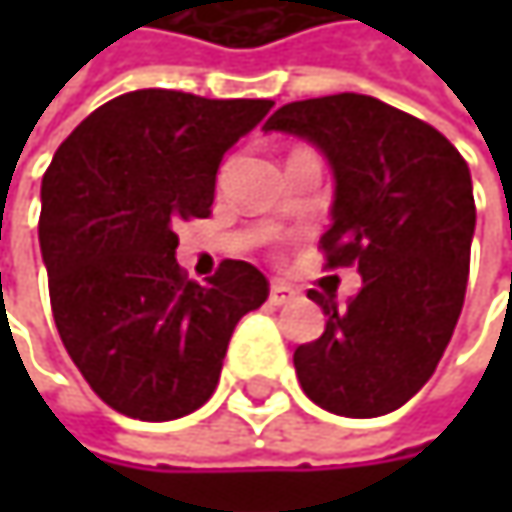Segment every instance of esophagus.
Listing matches in <instances>:
<instances>
[{"label": "esophagus", "instance_id": "obj_1", "mask_svg": "<svg viewBox=\"0 0 512 512\" xmlns=\"http://www.w3.org/2000/svg\"><path fill=\"white\" fill-rule=\"evenodd\" d=\"M299 293L290 287V284H284V281H272V287H269V302L272 305H287V302H293Z\"/></svg>", "mask_w": 512, "mask_h": 512}]
</instances>
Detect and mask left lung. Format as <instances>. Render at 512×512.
<instances>
[{
	"mask_svg": "<svg viewBox=\"0 0 512 512\" xmlns=\"http://www.w3.org/2000/svg\"><path fill=\"white\" fill-rule=\"evenodd\" d=\"M263 133L326 156L335 201L323 249L329 266L361 272L341 308L308 293L326 329L293 353L302 391L332 415H388L424 388L457 329L477 219L471 171L439 130L367 94L287 103Z\"/></svg>",
	"mask_w": 512,
	"mask_h": 512,
	"instance_id": "8db88e82",
	"label": "left lung"
}]
</instances>
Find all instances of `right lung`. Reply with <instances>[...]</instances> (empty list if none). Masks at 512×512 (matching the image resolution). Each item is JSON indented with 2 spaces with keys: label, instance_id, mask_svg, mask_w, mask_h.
<instances>
[{
  "label": "right lung",
  "instance_id": "obj_1",
  "mask_svg": "<svg viewBox=\"0 0 512 512\" xmlns=\"http://www.w3.org/2000/svg\"><path fill=\"white\" fill-rule=\"evenodd\" d=\"M272 106L142 88L94 109L52 156L38 225L52 317L115 412L174 421L204 406L234 326L266 302L246 260L186 281L174 225L210 216L222 156Z\"/></svg>",
  "mask_w": 512,
  "mask_h": 512
}]
</instances>
